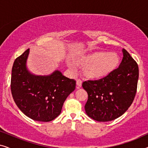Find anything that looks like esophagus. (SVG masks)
<instances>
[{
    "mask_svg": "<svg viewBox=\"0 0 148 148\" xmlns=\"http://www.w3.org/2000/svg\"><path fill=\"white\" fill-rule=\"evenodd\" d=\"M76 84L77 86L78 87H82V81L79 79H77L76 80Z\"/></svg>",
    "mask_w": 148,
    "mask_h": 148,
    "instance_id": "esophagus-1",
    "label": "esophagus"
}]
</instances>
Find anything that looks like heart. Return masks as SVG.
Wrapping results in <instances>:
<instances>
[{"mask_svg": "<svg viewBox=\"0 0 148 148\" xmlns=\"http://www.w3.org/2000/svg\"><path fill=\"white\" fill-rule=\"evenodd\" d=\"M80 64L86 66L85 73L91 78L100 79L108 76L116 69L119 64V57L115 52H96L88 54L79 60ZM70 68H73L71 62H67Z\"/></svg>", "mask_w": 148, "mask_h": 148, "instance_id": "obj_1", "label": "heart"}]
</instances>
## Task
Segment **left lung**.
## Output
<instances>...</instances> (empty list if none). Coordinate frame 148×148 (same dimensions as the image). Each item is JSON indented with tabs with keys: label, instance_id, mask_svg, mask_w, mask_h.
I'll list each match as a JSON object with an SVG mask.
<instances>
[{
	"label": "left lung",
	"instance_id": "8db88e82",
	"mask_svg": "<svg viewBox=\"0 0 148 148\" xmlns=\"http://www.w3.org/2000/svg\"><path fill=\"white\" fill-rule=\"evenodd\" d=\"M120 65L99 80L87 81L82 86L88 92L85 110L90 118L99 122L114 120L128 110L134 100L139 78L137 62L126 50Z\"/></svg>",
	"mask_w": 148,
	"mask_h": 148
}]
</instances>
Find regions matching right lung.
<instances>
[{"label": "right lung", "instance_id": "add662e5", "mask_svg": "<svg viewBox=\"0 0 148 148\" xmlns=\"http://www.w3.org/2000/svg\"><path fill=\"white\" fill-rule=\"evenodd\" d=\"M27 49L16 58L12 68L11 89L15 104L34 121L49 122L61 112L66 98L75 89L76 82L56 70L48 75H37L28 70Z\"/></svg>", "mask_w": 148, "mask_h": 148}]
</instances>
